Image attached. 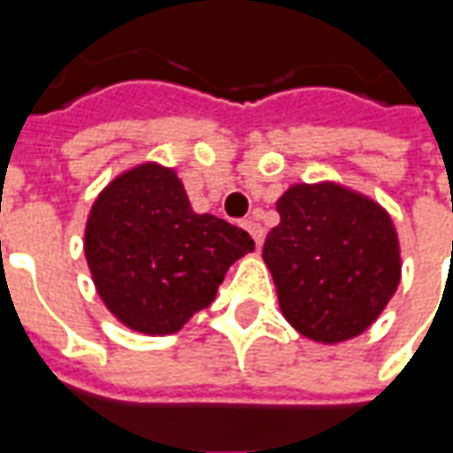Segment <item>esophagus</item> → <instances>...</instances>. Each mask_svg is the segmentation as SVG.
Listing matches in <instances>:
<instances>
[{"instance_id":"esophagus-1","label":"esophagus","mask_w":453,"mask_h":453,"mask_svg":"<svg viewBox=\"0 0 453 453\" xmlns=\"http://www.w3.org/2000/svg\"><path fill=\"white\" fill-rule=\"evenodd\" d=\"M242 227H245L250 235L255 237L257 247H262V242H265V227L259 226L257 220H252V218H250V220H245V223H242Z\"/></svg>"}]
</instances>
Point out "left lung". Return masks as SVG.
I'll list each match as a JSON object with an SVG mask.
<instances>
[{
    "label": "left lung",
    "mask_w": 453,
    "mask_h": 453,
    "mask_svg": "<svg viewBox=\"0 0 453 453\" xmlns=\"http://www.w3.org/2000/svg\"><path fill=\"white\" fill-rule=\"evenodd\" d=\"M281 223L265 240L279 308L298 333L337 344L369 327L400 284L393 220L369 196L320 181L276 201Z\"/></svg>",
    "instance_id": "1"
}]
</instances>
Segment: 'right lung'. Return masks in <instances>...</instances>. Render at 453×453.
Listing matches in <instances>:
<instances>
[{
  "label": "right lung",
  "instance_id": "obj_1",
  "mask_svg": "<svg viewBox=\"0 0 453 453\" xmlns=\"http://www.w3.org/2000/svg\"><path fill=\"white\" fill-rule=\"evenodd\" d=\"M255 250L242 227L196 213L177 172L145 162L94 201L84 257L96 294L120 323L172 334L213 303L233 262Z\"/></svg>",
  "mask_w": 453,
  "mask_h": 453
}]
</instances>
